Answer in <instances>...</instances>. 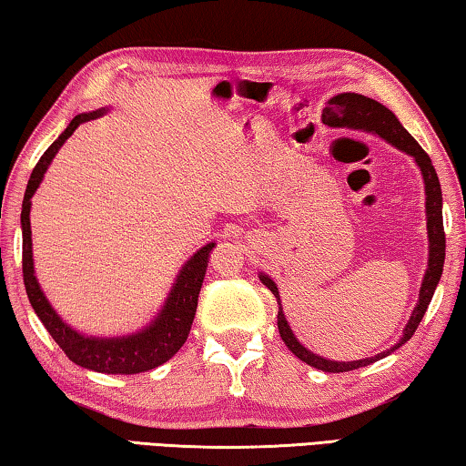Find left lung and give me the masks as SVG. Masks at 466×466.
I'll return each mask as SVG.
<instances>
[{"instance_id":"1","label":"left lung","mask_w":466,"mask_h":466,"mask_svg":"<svg viewBox=\"0 0 466 466\" xmlns=\"http://www.w3.org/2000/svg\"><path fill=\"white\" fill-rule=\"evenodd\" d=\"M321 120L323 125L328 127L366 130V133H374L380 138H385L387 143L397 147L399 151L411 155L421 171L423 184H426V218H428V239H430L428 270H426V276H423V282L420 289V300L413 309L410 321L405 325L401 339H399L393 348L385 350V352H380L372 358H364V360H352V362H336V360H328V358L313 354L311 350H307L295 338V333H292L287 317L282 313L279 287H276L270 276L259 274V280L272 290V295L276 297V300H279V331H280L282 341L287 344L290 352L317 370L348 372V370L360 369V366H369L372 362H377L380 358L395 352L397 348H401L405 341L411 339L420 321L423 319V315H426L430 300L434 297V290L440 282V276H442L444 256H446V238H444V223H442V190H440V179L434 166H431L430 155L421 149L420 143L415 141L410 133H407L401 122H399V118L387 108V106H382L380 102L370 100V97L360 96V94L344 92L329 97L328 106L323 108Z\"/></svg>"}]
</instances>
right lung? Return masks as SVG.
<instances>
[{"mask_svg": "<svg viewBox=\"0 0 466 466\" xmlns=\"http://www.w3.org/2000/svg\"><path fill=\"white\" fill-rule=\"evenodd\" d=\"M106 108L77 114L69 122V127L63 130L59 138L48 147L38 159L36 167L32 169L26 192H24L22 202V272H24V287L32 309L43 321L46 331L51 333L53 339L59 344L71 362H76L84 369L104 372V374H138L155 369L167 362L179 348L184 346L190 333L196 307H198V295L202 289L204 274H207L208 256L215 243H207L182 266L177 279L171 287L167 300L163 303L157 317L147 325L145 329L133 333V336L122 338H92L84 336L71 325L65 323L55 309L48 303L45 292L40 290V284L35 276V259H32V231H30V198L36 192L45 177V171L51 166L56 151L61 149L63 143L73 135L79 125L87 120L102 116Z\"/></svg>", "mask_w": 466, "mask_h": 466, "instance_id": "right-lung-1", "label": "right lung"}]
</instances>
